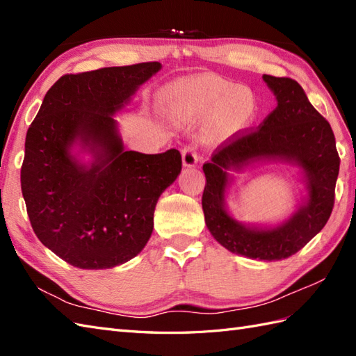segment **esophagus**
<instances>
[{"instance_id": "obj_1", "label": "esophagus", "mask_w": 356, "mask_h": 356, "mask_svg": "<svg viewBox=\"0 0 356 356\" xmlns=\"http://www.w3.org/2000/svg\"><path fill=\"white\" fill-rule=\"evenodd\" d=\"M197 152L193 145H186L184 150H181V162H184V167L193 168L197 165Z\"/></svg>"}]
</instances>
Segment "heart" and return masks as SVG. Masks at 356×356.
<instances>
[{
  "instance_id": "obj_1",
  "label": "heart",
  "mask_w": 356,
  "mask_h": 356,
  "mask_svg": "<svg viewBox=\"0 0 356 356\" xmlns=\"http://www.w3.org/2000/svg\"><path fill=\"white\" fill-rule=\"evenodd\" d=\"M165 106L172 118L185 120L213 111L221 129L236 130L249 122L254 113V97L245 86H232L217 76H203L168 89Z\"/></svg>"
}]
</instances>
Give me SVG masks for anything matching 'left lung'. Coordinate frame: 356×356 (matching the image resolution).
<instances>
[{"instance_id":"obj_1","label":"left lung","mask_w":356,"mask_h":356,"mask_svg":"<svg viewBox=\"0 0 356 356\" xmlns=\"http://www.w3.org/2000/svg\"><path fill=\"white\" fill-rule=\"evenodd\" d=\"M262 79L276 97V109L254 131L234 135L221 144L203 165L202 206L206 226L225 249L250 259L279 261L299 252L325 227L334 208L340 158L332 129L314 109L303 88L288 77L264 74ZM267 160L299 168L309 195L280 225H245L227 211L225 194L233 179L228 171Z\"/></svg>"}]
</instances>
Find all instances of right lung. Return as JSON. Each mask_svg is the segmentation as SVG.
I'll use <instances>...</instances> for the list:
<instances>
[{
    "label": "right lung",
    "mask_w": 356,
    "mask_h": 356,
    "mask_svg": "<svg viewBox=\"0 0 356 356\" xmlns=\"http://www.w3.org/2000/svg\"><path fill=\"white\" fill-rule=\"evenodd\" d=\"M162 68L159 62L66 74L27 130L21 189L39 241L83 270L112 268L144 249L161 194L177 179L176 148L126 150L113 115ZM89 152L81 163L72 148Z\"/></svg>",
    "instance_id": "add662e5"
}]
</instances>
